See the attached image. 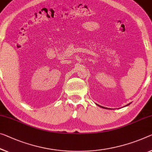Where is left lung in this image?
<instances>
[{
    "label": "left lung",
    "instance_id": "obj_1",
    "mask_svg": "<svg viewBox=\"0 0 152 152\" xmlns=\"http://www.w3.org/2000/svg\"><path fill=\"white\" fill-rule=\"evenodd\" d=\"M99 107H102V108H105V107H101V106H100V105H99ZM106 109V108H105Z\"/></svg>",
    "mask_w": 152,
    "mask_h": 152
}]
</instances>
